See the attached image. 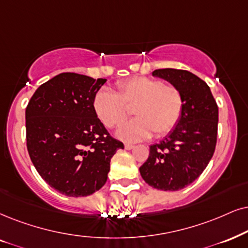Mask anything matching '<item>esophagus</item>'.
Masks as SVG:
<instances>
[{
  "label": "esophagus",
  "instance_id": "34e87169",
  "mask_svg": "<svg viewBox=\"0 0 248 248\" xmlns=\"http://www.w3.org/2000/svg\"><path fill=\"white\" fill-rule=\"evenodd\" d=\"M124 149L126 150H131V149H134V145L133 144H124Z\"/></svg>",
  "mask_w": 248,
  "mask_h": 248
}]
</instances>
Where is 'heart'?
<instances>
[{
    "label": "heart",
    "instance_id": "b5f03b06",
    "mask_svg": "<svg viewBox=\"0 0 248 248\" xmlns=\"http://www.w3.org/2000/svg\"><path fill=\"white\" fill-rule=\"evenodd\" d=\"M128 108L135 119L121 124L117 136L126 142L149 139L152 131L162 136L176 126L183 111V97L174 86L160 80L139 77L119 82L117 92L101 89L93 98V109L108 128L119 126L127 118Z\"/></svg>",
    "mask_w": 248,
    "mask_h": 248
}]
</instances>
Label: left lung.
Instances as JSON below:
<instances>
[{
    "label": "left lung",
    "mask_w": 248,
    "mask_h": 248,
    "mask_svg": "<svg viewBox=\"0 0 248 248\" xmlns=\"http://www.w3.org/2000/svg\"><path fill=\"white\" fill-rule=\"evenodd\" d=\"M152 75L180 90L183 111L174 129L150 146L140 173L150 186L178 191L200 176L214 155L218 108L207 83L189 71L162 68Z\"/></svg>",
    "instance_id": "1"
}]
</instances>
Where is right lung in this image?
<instances>
[{"label": "right lung", "instance_id": "right-lung-1", "mask_svg": "<svg viewBox=\"0 0 248 248\" xmlns=\"http://www.w3.org/2000/svg\"><path fill=\"white\" fill-rule=\"evenodd\" d=\"M106 79L61 73L41 84L26 108L28 155L50 186L87 197L106 183L120 140L109 136L93 109Z\"/></svg>", "mask_w": 248, "mask_h": 248}]
</instances>
